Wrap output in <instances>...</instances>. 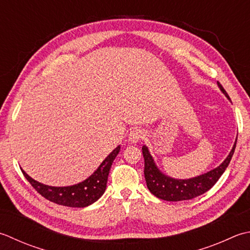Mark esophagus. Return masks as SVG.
Masks as SVG:
<instances>
[{
	"label": "esophagus",
	"instance_id": "obj_1",
	"mask_svg": "<svg viewBox=\"0 0 250 250\" xmlns=\"http://www.w3.org/2000/svg\"><path fill=\"white\" fill-rule=\"evenodd\" d=\"M143 136H144L143 131L140 129H133V130H131L129 133V141L131 142V143L135 144L143 139Z\"/></svg>",
	"mask_w": 250,
	"mask_h": 250
}]
</instances>
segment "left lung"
<instances>
[{
	"label": "left lung",
	"instance_id": "8db88e82",
	"mask_svg": "<svg viewBox=\"0 0 250 250\" xmlns=\"http://www.w3.org/2000/svg\"><path fill=\"white\" fill-rule=\"evenodd\" d=\"M218 86L223 94L227 96V99L229 100L228 93L219 82ZM236 141L237 138L235 142H234L233 147L231 151H229V154L227 156V158L217 168L190 179H174L165 174L157 167L153 156L149 153L147 146L143 145L142 151H143V157L145 161L144 175L146 185H147L149 192L155 195L156 197L168 200V202H180V200L193 199L199 196V195L206 193L207 190H209L217 183V181L228 168L236 147Z\"/></svg>",
	"mask_w": 250,
	"mask_h": 250
}]
</instances>
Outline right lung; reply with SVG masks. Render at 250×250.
<instances>
[{"instance_id":"right-lung-1","label":"right lung","mask_w":250,"mask_h":250,"mask_svg":"<svg viewBox=\"0 0 250 250\" xmlns=\"http://www.w3.org/2000/svg\"><path fill=\"white\" fill-rule=\"evenodd\" d=\"M119 151L120 145L117 146L103 160L100 167L89 178L78 184L69 185V187H50V185H45L32 179L22 169L21 171L24 178L29 181V183L32 185L33 188H36L37 192L42 195L44 198L57 205H62V206L83 208L95 203L104 194L107 187L109 170Z\"/></svg>"}]
</instances>
